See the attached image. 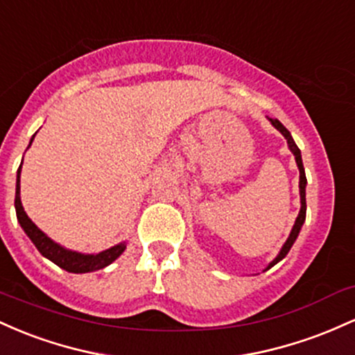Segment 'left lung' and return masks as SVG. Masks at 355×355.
<instances>
[{
    "label": "left lung",
    "instance_id": "8db88e82",
    "mask_svg": "<svg viewBox=\"0 0 355 355\" xmlns=\"http://www.w3.org/2000/svg\"><path fill=\"white\" fill-rule=\"evenodd\" d=\"M268 119H270V117H268ZM270 122H272V124H273L275 127H277V129L280 130L282 134H284V137L286 139V142H288V147H290V150H292V153H293V156H295V161H297L298 171H300V202H302L300 213H298V216H297V220H295V225H293V228H292V233H290L288 240L285 241L284 248H282V252L278 253V257L275 258V260L272 261V263L268 265V268H272L273 265H277L278 261H280L282 258H285V257H286V253L290 252V248H292V245H293V243H295L297 236H298V233H300V228H302V225H304V221H305V213H306V201H305V184H306V178H305L304 164H302L300 149H298L295 142H293L292 135H290V132H288V130L285 129L284 124H282L280 121H277V119H270ZM268 268H266V270H268Z\"/></svg>",
    "mask_w": 355,
    "mask_h": 355
}]
</instances>
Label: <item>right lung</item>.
<instances>
[{
	"label": "right lung",
	"mask_w": 355,
	"mask_h": 355,
	"mask_svg": "<svg viewBox=\"0 0 355 355\" xmlns=\"http://www.w3.org/2000/svg\"><path fill=\"white\" fill-rule=\"evenodd\" d=\"M33 139L35 135L31 137V142H33ZM19 174H21V166H19L18 169L17 196H15L17 218L19 225H21V228L25 230V233L30 236V240L33 241V245L37 246L38 252L42 253L43 257L49 258V260L53 261L55 265H58L60 268L67 270V272H71V273H87V272H95V270L105 268L107 265H110L114 260H117V258L121 257L122 252L125 250V243L115 245L112 248L105 250V252L98 254H82V253L70 252V250L62 248V246L57 245V243L51 241L42 230H38V226L28 218L25 209H23L21 199H19Z\"/></svg>",
	"instance_id": "right-lung-1"
}]
</instances>
